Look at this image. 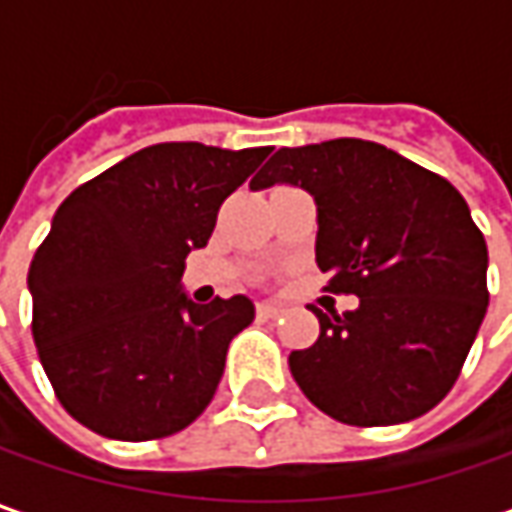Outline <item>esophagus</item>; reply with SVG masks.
I'll list each match as a JSON object with an SVG mask.
<instances>
[{
	"label": "esophagus",
	"instance_id": "1",
	"mask_svg": "<svg viewBox=\"0 0 512 512\" xmlns=\"http://www.w3.org/2000/svg\"><path fill=\"white\" fill-rule=\"evenodd\" d=\"M256 313H259L262 319H279V316L285 313V307L273 305V302H259V305H256Z\"/></svg>",
	"mask_w": 512,
	"mask_h": 512
}]
</instances>
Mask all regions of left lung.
Listing matches in <instances>:
<instances>
[{"mask_svg":"<svg viewBox=\"0 0 512 512\" xmlns=\"http://www.w3.org/2000/svg\"><path fill=\"white\" fill-rule=\"evenodd\" d=\"M287 182L316 199V262L359 307L319 316L290 373L330 419L410 422L442 402L487 313V245L462 193L364 139L282 148L250 187Z\"/></svg>","mask_w":512,"mask_h":512,"instance_id":"8db88e82","label":"left lung"}]
</instances>
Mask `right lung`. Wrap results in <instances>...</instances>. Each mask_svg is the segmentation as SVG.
I'll use <instances>...</instances> for the list:
<instances>
[{"label":"right lung","instance_id":"add662e5","mask_svg":"<svg viewBox=\"0 0 512 512\" xmlns=\"http://www.w3.org/2000/svg\"><path fill=\"white\" fill-rule=\"evenodd\" d=\"M267 148L162 142L79 185L33 253V342L56 399L119 442L165 439L202 416L227 344L256 310L247 296L196 305L182 293L227 196Z\"/></svg>","mask_w":512,"mask_h":512}]
</instances>
